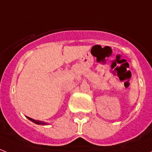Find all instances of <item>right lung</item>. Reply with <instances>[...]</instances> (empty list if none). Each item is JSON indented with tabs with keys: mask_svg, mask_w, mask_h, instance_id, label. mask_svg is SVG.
I'll list each match as a JSON object with an SVG mask.
<instances>
[{
	"mask_svg": "<svg viewBox=\"0 0 152 152\" xmlns=\"http://www.w3.org/2000/svg\"><path fill=\"white\" fill-rule=\"evenodd\" d=\"M27 118L28 119H29V120L30 121H33V122H34L35 124H45V123H42V122H40V121H36V120H34V119H32V118H28V117H27Z\"/></svg>",
	"mask_w": 152,
	"mask_h": 152,
	"instance_id": "1",
	"label": "right lung"
}]
</instances>
